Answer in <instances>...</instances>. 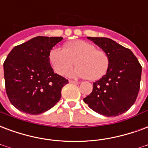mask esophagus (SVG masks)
<instances>
[{"mask_svg": "<svg viewBox=\"0 0 148 148\" xmlns=\"http://www.w3.org/2000/svg\"><path fill=\"white\" fill-rule=\"evenodd\" d=\"M69 83H71V84H74V85H77V84H79L78 82H77V81H73V80H70V81H69Z\"/></svg>", "mask_w": 148, "mask_h": 148, "instance_id": "obj_1", "label": "esophagus"}]
</instances>
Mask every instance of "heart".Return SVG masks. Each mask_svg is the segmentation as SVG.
I'll return each mask as SVG.
<instances>
[{"mask_svg": "<svg viewBox=\"0 0 148 148\" xmlns=\"http://www.w3.org/2000/svg\"><path fill=\"white\" fill-rule=\"evenodd\" d=\"M49 61L60 75L65 74L75 63L77 66L69 72V76L87 77L90 81L103 77L109 66V57L104 51L82 40L66 44L64 49H52L49 52Z\"/></svg>", "mask_w": 148, "mask_h": 148, "instance_id": "b5f03b06", "label": "heart"}]
</instances>
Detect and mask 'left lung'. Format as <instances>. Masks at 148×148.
I'll list each match as a JSON object with an SVG mask.
<instances>
[{
	"label": "left lung",
	"instance_id": "1",
	"mask_svg": "<svg viewBox=\"0 0 148 148\" xmlns=\"http://www.w3.org/2000/svg\"><path fill=\"white\" fill-rule=\"evenodd\" d=\"M109 57L105 75L93 83L84 102L96 113L114 117L128 110L138 96L142 67L132 51L108 38L88 37Z\"/></svg>",
	"mask_w": 148,
	"mask_h": 148
}]
</instances>
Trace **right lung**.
<instances>
[{"mask_svg":"<svg viewBox=\"0 0 148 148\" xmlns=\"http://www.w3.org/2000/svg\"><path fill=\"white\" fill-rule=\"evenodd\" d=\"M62 40V37L38 36L14 47L8 55L4 63L6 92L20 111L37 115L60 99L68 80L54 73L49 56Z\"/></svg>","mask_w":148,"mask_h":148,"instance_id":"obj_1","label":"right lung"}]
</instances>
